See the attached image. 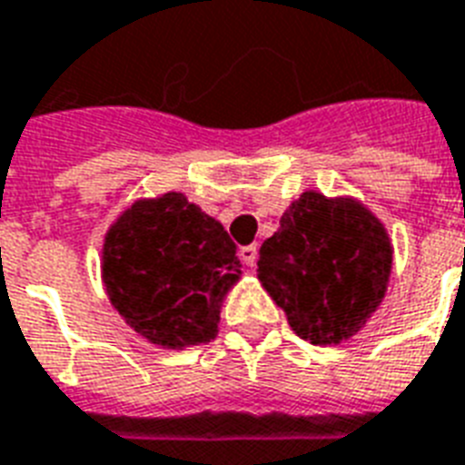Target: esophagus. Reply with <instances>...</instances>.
I'll return each mask as SVG.
<instances>
[{
  "label": "esophagus",
  "mask_w": 465,
  "mask_h": 465,
  "mask_svg": "<svg viewBox=\"0 0 465 465\" xmlns=\"http://www.w3.org/2000/svg\"><path fill=\"white\" fill-rule=\"evenodd\" d=\"M239 258L243 261V265L253 268V265H256V261H258V246H256V243H251V246L241 248Z\"/></svg>",
  "instance_id": "obj_1"
}]
</instances>
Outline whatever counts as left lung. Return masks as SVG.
<instances>
[{
	"instance_id": "1",
	"label": "left lung",
	"mask_w": 465,
	"mask_h": 465,
	"mask_svg": "<svg viewBox=\"0 0 465 465\" xmlns=\"http://www.w3.org/2000/svg\"><path fill=\"white\" fill-rule=\"evenodd\" d=\"M392 271L388 229L363 202L307 190L263 241L258 280L314 346L349 341L381 307Z\"/></svg>"
}]
</instances>
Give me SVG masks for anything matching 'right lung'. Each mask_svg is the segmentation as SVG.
I'll use <instances>...</instances> for the list:
<instances>
[{
    "label": "right lung",
    "mask_w": 465,
    "mask_h": 465,
    "mask_svg": "<svg viewBox=\"0 0 465 465\" xmlns=\"http://www.w3.org/2000/svg\"><path fill=\"white\" fill-rule=\"evenodd\" d=\"M239 278L236 243L183 193L136 200L109 226L102 246L109 302L161 349L214 339L222 302Z\"/></svg>",
    "instance_id": "obj_1"
}]
</instances>
